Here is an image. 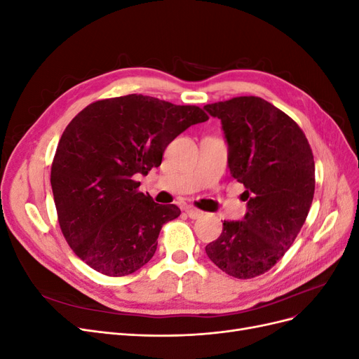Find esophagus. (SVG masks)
<instances>
[{"mask_svg": "<svg viewBox=\"0 0 359 359\" xmlns=\"http://www.w3.org/2000/svg\"><path fill=\"white\" fill-rule=\"evenodd\" d=\"M186 212H187V215L190 217V219H193V220L201 219V217L203 215V212H202V211H199V210H196V208H191V206H187V208H186Z\"/></svg>", "mask_w": 359, "mask_h": 359, "instance_id": "esophagus-1", "label": "esophagus"}]
</instances>
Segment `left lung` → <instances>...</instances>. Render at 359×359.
<instances>
[{
  "label": "left lung",
  "mask_w": 359,
  "mask_h": 359,
  "mask_svg": "<svg viewBox=\"0 0 359 359\" xmlns=\"http://www.w3.org/2000/svg\"><path fill=\"white\" fill-rule=\"evenodd\" d=\"M219 118L227 142V166L244 184L247 212L224 220L205 247L212 262L235 278L266 273L285 256L307 219L314 194V160L299 126L255 95L203 106Z\"/></svg>",
  "instance_id": "obj_1"
}]
</instances>
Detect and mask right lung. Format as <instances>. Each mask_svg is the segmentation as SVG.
Listing matches in <instances>:
<instances>
[{"label": "right lung", "instance_id": "right-lung-1", "mask_svg": "<svg viewBox=\"0 0 359 359\" xmlns=\"http://www.w3.org/2000/svg\"><path fill=\"white\" fill-rule=\"evenodd\" d=\"M206 119L198 106L142 94L94 102L72 119L52 161L50 186L76 256L109 277L149 262L161 226L181 211L137 191L133 177L158 168L172 140Z\"/></svg>", "mask_w": 359, "mask_h": 359}]
</instances>
